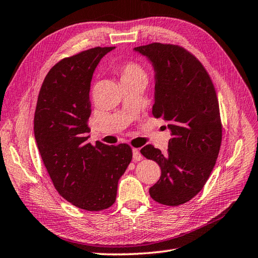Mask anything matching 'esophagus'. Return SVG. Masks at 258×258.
I'll use <instances>...</instances> for the list:
<instances>
[{
	"instance_id": "obj_1",
	"label": "esophagus",
	"mask_w": 258,
	"mask_h": 258,
	"mask_svg": "<svg viewBox=\"0 0 258 258\" xmlns=\"http://www.w3.org/2000/svg\"><path fill=\"white\" fill-rule=\"evenodd\" d=\"M133 158H134V161H141L144 157H142V154L140 153L139 149H133Z\"/></svg>"
}]
</instances>
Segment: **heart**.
I'll use <instances>...</instances> for the list:
<instances>
[{"label":"heart","instance_id":"heart-1","mask_svg":"<svg viewBox=\"0 0 258 258\" xmlns=\"http://www.w3.org/2000/svg\"><path fill=\"white\" fill-rule=\"evenodd\" d=\"M120 74H121V79H142L145 82L147 81L145 70L135 61H129L127 64H124L120 70Z\"/></svg>","mask_w":258,"mask_h":258}]
</instances>
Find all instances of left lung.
I'll return each instance as SVG.
<instances>
[{
  "label": "left lung",
  "mask_w": 258,
  "mask_h": 258,
  "mask_svg": "<svg viewBox=\"0 0 258 258\" xmlns=\"http://www.w3.org/2000/svg\"><path fill=\"white\" fill-rule=\"evenodd\" d=\"M134 50L151 62L152 113L168 122L171 131L167 154L152 145L140 150L161 168L149 193L158 203L176 207L202 190L214 168L222 142L219 101L208 72L186 49L152 43Z\"/></svg>",
  "instance_id": "left-lung-1"
}]
</instances>
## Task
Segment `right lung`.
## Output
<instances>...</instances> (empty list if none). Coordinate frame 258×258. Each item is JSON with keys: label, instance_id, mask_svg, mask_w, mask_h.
I'll use <instances>...</instances> for the list:
<instances>
[{"label": "right lung", "instance_id": "obj_1", "mask_svg": "<svg viewBox=\"0 0 258 258\" xmlns=\"http://www.w3.org/2000/svg\"><path fill=\"white\" fill-rule=\"evenodd\" d=\"M114 47H95L50 68L39 90L34 135L53 184L66 201L101 211L116 201L118 181L133 159L125 144L87 141L89 90L100 59Z\"/></svg>", "mask_w": 258, "mask_h": 258}]
</instances>
